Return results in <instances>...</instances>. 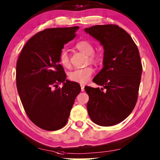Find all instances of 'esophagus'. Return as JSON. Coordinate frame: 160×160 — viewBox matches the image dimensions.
Segmentation results:
<instances>
[{"mask_svg": "<svg viewBox=\"0 0 160 160\" xmlns=\"http://www.w3.org/2000/svg\"><path fill=\"white\" fill-rule=\"evenodd\" d=\"M80 87H81V91L83 92L84 90H85V85H82V84H81V85H80Z\"/></svg>", "mask_w": 160, "mask_h": 160, "instance_id": "obj_1", "label": "esophagus"}]
</instances>
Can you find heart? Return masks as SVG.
I'll return each mask as SVG.
<instances>
[{"label": "heart", "instance_id": "1", "mask_svg": "<svg viewBox=\"0 0 160 160\" xmlns=\"http://www.w3.org/2000/svg\"><path fill=\"white\" fill-rule=\"evenodd\" d=\"M75 48L82 53L88 55V59L90 62L98 63L100 62L101 56L98 54L94 53V48L92 43L88 40H80L75 45ZM59 62L63 67L68 68L70 66V60L66 50L62 49L59 55ZM94 73V69L91 66L75 69L69 73V78L71 81L81 84H85L90 80L92 75Z\"/></svg>", "mask_w": 160, "mask_h": 160}]
</instances>
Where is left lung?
Listing matches in <instances>:
<instances>
[{
	"label": "left lung",
	"instance_id": "8db88e82",
	"mask_svg": "<svg viewBox=\"0 0 160 160\" xmlns=\"http://www.w3.org/2000/svg\"><path fill=\"white\" fill-rule=\"evenodd\" d=\"M85 31L104 48L103 67L93 79L103 88H85L89 97L88 114L98 125H115L128 117L138 99L142 74L138 48L118 25H96Z\"/></svg>",
	"mask_w": 160,
	"mask_h": 160
}]
</instances>
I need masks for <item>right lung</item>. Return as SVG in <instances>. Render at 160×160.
I'll return each mask as SVG.
<instances>
[{
  "mask_svg": "<svg viewBox=\"0 0 160 160\" xmlns=\"http://www.w3.org/2000/svg\"><path fill=\"white\" fill-rule=\"evenodd\" d=\"M78 28L38 32L26 43L17 60V88L23 107L32 122L44 130L56 131L66 125L81 91L79 84L66 80L59 59L63 45L74 38ZM62 82V88H57Z\"/></svg>",
  "mask_w": 160,
  "mask_h": 160,
  "instance_id": "1",
  "label": "right lung"
}]
</instances>
